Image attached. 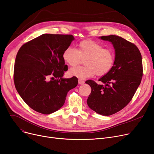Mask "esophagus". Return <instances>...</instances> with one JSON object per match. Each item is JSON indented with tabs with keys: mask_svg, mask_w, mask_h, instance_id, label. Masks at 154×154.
Returning <instances> with one entry per match:
<instances>
[{
	"mask_svg": "<svg viewBox=\"0 0 154 154\" xmlns=\"http://www.w3.org/2000/svg\"><path fill=\"white\" fill-rule=\"evenodd\" d=\"M78 83L79 85H83V84L85 83V82L83 81V80H82V79H79L78 80Z\"/></svg>",
	"mask_w": 154,
	"mask_h": 154,
	"instance_id": "1",
	"label": "esophagus"
}]
</instances>
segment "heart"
Returning <instances> with one entry per match:
<instances>
[{"instance_id": "obj_1", "label": "heart", "mask_w": 154, "mask_h": 154, "mask_svg": "<svg viewBox=\"0 0 154 154\" xmlns=\"http://www.w3.org/2000/svg\"><path fill=\"white\" fill-rule=\"evenodd\" d=\"M63 59L70 66L74 67L85 59V66L72 68L69 75L79 79H86L95 74L101 76L112 69L115 61V53L112 48H103L98 42L85 39L77 45L76 50L68 47L63 52Z\"/></svg>"}]
</instances>
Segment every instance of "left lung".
I'll use <instances>...</instances> for the list:
<instances>
[{
    "mask_svg": "<svg viewBox=\"0 0 154 154\" xmlns=\"http://www.w3.org/2000/svg\"><path fill=\"white\" fill-rule=\"evenodd\" d=\"M101 39L113 44L115 61L111 71L99 79L101 84L86 82L91 88L87 104L97 113L108 116L120 111L132 99L142 81L143 66L141 53L134 43L115 35Z\"/></svg>",
    "mask_w": 154,
    "mask_h": 154,
    "instance_id": "left-lung-1",
    "label": "left lung"
}]
</instances>
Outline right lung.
<instances>
[{"instance_id": "1", "label": "right lung", "mask_w": 154, "mask_h": 154, "mask_svg": "<svg viewBox=\"0 0 154 154\" xmlns=\"http://www.w3.org/2000/svg\"><path fill=\"white\" fill-rule=\"evenodd\" d=\"M73 40L71 34H44L19 49L14 64V85L20 97L34 110L45 115L58 110L68 92L77 86L76 76L62 78L68 70L63 52Z\"/></svg>"}]
</instances>
